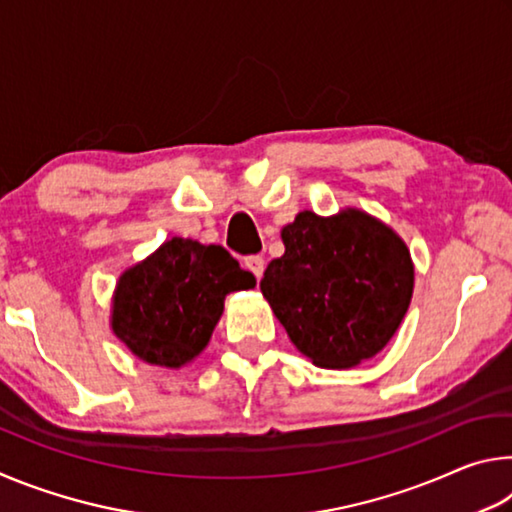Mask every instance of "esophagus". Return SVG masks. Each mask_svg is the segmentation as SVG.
<instances>
[{
  "label": "esophagus",
  "instance_id": "obj_1",
  "mask_svg": "<svg viewBox=\"0 0 512 512\" xmlns=\"http://www.w3.org/2000/svg\"><path fill=\"white\" fill-rule=\"evenodd\" d=\"M246 268H248V271L250 273H253L255 277H257V280H259V277H262L264 275V268H266V262H264V257H259V255H253V257H246Z\"/></svg>",
  "mask_w": 512,
  "mask_h": 512
}]
</instances>
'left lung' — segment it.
<instances>
[{
	"label": "left lung",
	"instance_id": "1",
	"mask_svg": "<svg viewBox=\"0 0 512 512\" xmlns=\"http://www.w3.org/2000/svg\"><path fill=\"white\" fill-rule=\"evenodd\" d=\"M259 282L291 343L320 368H352L393 339L413 296L400 235L361 210L300 212Z\"/></svg>",
	"mask_w": 512,
	"mask_h": 512
}]
</instances>
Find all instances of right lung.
Instances as JSON below:
<instances>
[{
  "label": "right lung",
  "instance_id": "add662e5",
  "mask_svg": "<svg viewBox=\"0 0 512 512\" xmlns=\"http://www.w3.org/2000/svg\"><path fill=\"white\" fill-rule=\"evenodd\" d=\"M253 287L255 275L223 246L173 237L121 273L112 296V332L137 359L180 368L210 343L225 296Z\"/></svg>",
  "mask_w": 512,
  "mask_h": 512
}]
</instances>
